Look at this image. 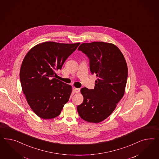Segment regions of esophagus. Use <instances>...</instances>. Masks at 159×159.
<instances>
[{
  "label": "esophagus",
  "instance_id": "1",
  "mask_svg": "<svg viewBox=\"0 0 159 159\" xmlns=\"http://www.w3.org/2000/svg\"><path fill=\"white\" fill-rule=\"evenodd\" d=\"M80 89H77V88H75L74 89V91L76 93H78L80 92Z\"/></svg>",
  "mask_w": 159,
  "mask_h": 159
}]
</instances>
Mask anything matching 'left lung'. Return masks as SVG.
Instances as JSON below:
<instances>
[{"label":"left lung","mask_w":159,"mask_h":159,"mask_svg":"<svg viewBox=\"0 0 159 159\" xmlns=\"http://www.w3.org/2000/svg\"><path fill=\"white\" fill-rule=\"evenodd\" d=\"M78 50L88 56L91 72L97 79L94 89H81L84 99L77 112L83 120L98 123L111 115L125 94L127 65L120 49L112 43H82Z\"/></svg>","instance_id":"1"}]
</instances>
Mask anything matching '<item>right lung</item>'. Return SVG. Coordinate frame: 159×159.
<instances>
[{"mask_svg":"<svg viewBox=\"0 0 159 159\" xmlns=\"http://www.w3.org/2000/svg\"><path fill=\"white\" fill-rule=\"evenodd\" d=\"M80 43L46 42L32 47L25 56L20 71L22 90L34 113L43 119L60 114L72 87L57 79L56 70Z\"/></svg>","mask_w":159,"mask_h":159,"instance_id":"1","label":"right lung"}]
</instances>
